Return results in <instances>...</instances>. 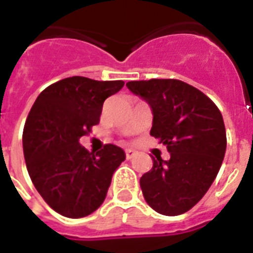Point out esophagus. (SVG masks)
<instances>
[{
    "mask_svg": "<svg viewBox=\"0 0 253 253\" xmlns=\"http://www.w3.org/2000/svg\"><path fill=\"white\" fill-rule=\"evenodd\" d=\"M135 154H137V152H135L134 149H126V159L127 160L132 159V157H134Z\"/></svg>",
    "mask_w": 253,
    "mask_h": 253,
    "instance_id": "esophagus-1",
    "label": "esophagus"
}]
</instances>
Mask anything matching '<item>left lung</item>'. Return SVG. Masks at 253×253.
I'll list each match as a JSON object with an SVG mask.
<instances>
[{
    "label": "left lung",
    "instance_id": "obj_1",
    "mask_svg": "<svg viewBox=\"0 0 253 253\" xmlns=\"http://www.w3.org/2000/svg\"><path fill=\"white\" fill-rule=\"evenodd\" d=\"M153 112L150 135L167 146L170 159H153L139 184L145 201L164 215H179L201 201L217 176L226 150V131L218 107L180 80L130 81Z\"/></svg>",
    "mask_w": 253,
    "mask_h": 253
}]
</instances>
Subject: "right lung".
I'll return each instance as SVG.
<instances>
[{
  "instance_id": "obj_1",
  "label": "right lung",
  "mask_w": 253,
  "mask_h": 253,
  "mask_svg": "<svg viewBox=\"0 0 253 253\" xmlns=\"http://www.w3.org/2000/svg\"><path fill=\"white\" fill-rule=\"evenodd\" d=\"M123 85L81 76L63 78L38 96L28 114L23 132L27 169L44 202L65 217H86L97 210L126 159L112 143L94 153L78 142L99 123L104 100Z\"/></svg>"
}]
</instances>
